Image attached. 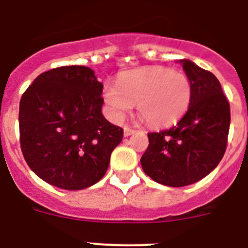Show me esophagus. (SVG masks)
Returning a JSON list of instances; mask_svg holds the SVG:
<instances>
[{
    "instance_id": "obj_1",
    "label": "esophagus",
    "mask_w": 248,
    "mask_h": 248,
    "mask_svg": "<svg viewBox=\"0 0 248 248\" xmlns=\"http://www.w3.org/2000/svg\"><path fill=\"white\" fill-rule=\"evenodd\" d=\"M135 131H136L135 129L129 128V126H125V128H124V136H130L131 134H134Z\"/></svg>"
}]
</instances>
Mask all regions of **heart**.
Returning <instances> with one entry per match:
<instances>
[{"label":"heart","mask_w":248,"mask_h":248,"mask_svg":"<svg viewBox=\"0 0 248 248\" xmlns=\"http://www.w3.org/2000/svg\"><path fill=\"white\" fill-rule=\"evenodd\" d=\"M192 94L187 75L170 67L151 66L125 72L118 87L106 86L103 98L115 119H123L136 103L138 114L149 125L166 126L185 115Z\"/></svg>","instance_id":"b5f03b06"}]
</instances>
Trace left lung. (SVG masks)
<instances>
[{
	"instance_id": "8db88e82",
	"label": "left lung",
	"mask_w": 248,
	"mask_h": 248,
	"mask_svg": "<svg viewBox=\"0 0 248 248\" xmlns=\"http://www.w3.org/2000/svg\"><path fill=\"white\" fill-rule=\"evenodd\" d=\"M193 88L185 117L176 125L149 133L142 170L160 185L185 187L201 181L219 165L228 145L230 104L219 79L210 71L183 59Z\"/></svg>"
}]
</instances>
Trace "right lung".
I'll list each match as a JSON object with an SVG mask.
<instances>
[{
	"mask_svg": "<svg viewBox=\"0 0 248 248\" xmlns=\"http://www.w3.org/2000/svg\"><path fill=\"white\" fill-rule=\"evenodd\" d=\"M103 85L86 66H61L36 77L20 98V149L31 171L67 190L106 174L123 129L102 114Z\"/></svg>",
	"mask_w": 248,
	"mask_h": 248,
	"instance_id": "add662e5",
	"label": "right lung"
}]
</instances>
